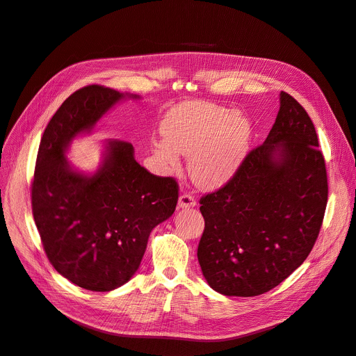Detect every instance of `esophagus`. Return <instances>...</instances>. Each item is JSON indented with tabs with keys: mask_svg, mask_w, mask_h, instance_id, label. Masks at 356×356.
I'll use <instances>...</instances> for the list:
<instances>
[{
	"mask_svg": "<svg viewBox=\"0 0 356 356\" xmlns=\"http://www.w3.org/2000/svg\"><path fill=\"white\" fill-rule=\"evenodd\" d=\"M196 204V200H195V197L193 196H191V195H181L180 197H179V202H177V207L180 208V209H189V208H193Z\"/></svg>",
	"mask_w": 356,
	"mask_h": 356,
	"instance_id": "1",
	"label": "esophagus"
}]
</instances>
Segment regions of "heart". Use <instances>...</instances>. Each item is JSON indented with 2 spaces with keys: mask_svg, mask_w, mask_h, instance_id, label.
I'll return each instance as SVG.
<instances>
[{
  "mask_svg": "<svg viewBox=\"0 0 356 356\" xmlns=\"http://www.w3.org/2000/svg\"><path fill=\"white\" fill-rule=\"evenodd\" d=\"M164 141L154 145L159 161L176 168L179 153L189 156V172L203 189L227 184L245 163L251 141V121L222 105L191 101L167 112L160 125Z\"/></svg>",
  "mask_w": 356,
  "mask_h": 356,
  "instance_id": "obj_1",
  "label": "heart"
}]
</instances>
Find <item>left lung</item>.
Returning a JSON list of instances; mask_svg holds the SVG:
<instances>
[{"label": "left lung", "instance_id": "8db88e82", "mask_svg": "<svg viewBox=\"0 0 356 356\" xmlns=\"http://www.w3.org/2000/svg\"><path fill=\"white\" fill-rule=\"evenodd\" d=\"M314 125L286 92L264 144L223 188L200 199L197 259L225 296L270 291L303 264L325 216L327 175Z\"/></svg>", "mask_w": 356, "mask_h": 356}]
</instances>
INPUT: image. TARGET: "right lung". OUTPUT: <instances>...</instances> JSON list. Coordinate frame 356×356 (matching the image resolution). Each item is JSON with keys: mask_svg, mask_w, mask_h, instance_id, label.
<instances>
[{"mask_svg": "<svg viewBox=\"0 0 356 356\" xmlns=\"http://www.w3.org/2000/svg\"><path fill=\"white\" fill-rule=\"evenodd\" d=\"M127 97L140 98L101 85L73 92L49 121L35 160L31 208L44 252L56 271L90 291L115 290L136 274L149 232L179 199L177 181L141 167L131 143L106 141L93 175L67 161L72 140Z\"/></svg>", "mask_w": 356, "mask_h": 356, "instance_id": "right-lung-1", "label": "right lung"}]
</instances>
